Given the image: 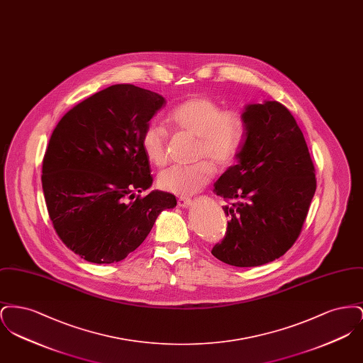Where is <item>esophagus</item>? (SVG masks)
I'll return each instance as SVG.
<instances>
[{"label": "esophagus", "instance_id": "obj_1", "mask_svg": "<svg viewBox=\"0 0 363 363\" xmlns=\"http://www.w3.org/2000/svg\"><path fill=\"white\" fill-rule=\"evenodd\" d=\"M177 203H178V206L181 208H186L189 207L191 200L188 199V197H179V199L177 200Z\"/></svg>", "mask_w": 363, "mask_h": 363}]
</instances>
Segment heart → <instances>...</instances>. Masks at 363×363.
Returning a JSON list of instances; mask_svg holds the SVG:
<instances>
[{
	"instance_id": "obj_1",
	"label": "heart",
	"mask_w": 363,
	"mask_h": 363,
	"mask_svg": "<svg viewBox=\"0 0 363 363\" xmlns=\"http://www.w3.org/2000/svg\"><path fill=\"white\" fill-rule=\"evenodd\" d=\"M167 123L174 132L188 133L197 138L194 159L190 166L175 164L157 177L160 189L178 196H189L203 189L213 177V167L227 169L241 152L246 140L247 122L241 111L225 110L223 106L208 96H191L172 108ZM167 130L157 123H150L141 135V148L147 160L154 166L167 162Z\"/></svg>"
}]
</instances>
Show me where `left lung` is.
Returning a JSON list of instances; mask_svg holds the SVG:
<instances>
[{
	"mask_svg": "<svg viewBox=\"0 0 363 363\" xmlns=\"http://www.w3.org/2000/svg\"><path fill=\"white\" fill-rule=\"evenodd\" d=\"M238 164L215 184L227 201L225 238L212 255L234 267H259L283 256L298 240L317 181L306 141L279 102L249 104Z\"/></svg>",
	"mask_w": 363,
	"mask_h": 363,
	"instance_id": "obj_1",
	"label": "left lung"
}]
</instances>
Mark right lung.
<instances>
[{
  "label": "right lung",
  "instance_id": "obj_1",
  "mask_svg": "<svg viewBox=\"0 0 363 363\" xmlns=\"http://www.w3.org/2000/svg\"><path fill=\"white\" fill-rule=\"evenodd\" d=\"M164 104L159 94L116 84L76 104L52 130L42 188L55 233L70 250L111 264L136 250L175 196L154 190L141 135Z\"/></svg>",
  "mask_w": 363,
  "mask_h": 363
}]
</instances>
